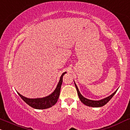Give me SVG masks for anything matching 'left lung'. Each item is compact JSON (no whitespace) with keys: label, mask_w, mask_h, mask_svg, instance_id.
Listing matches in <instances>:
<instances>
[{"label":"left lung","mask_w":130,"mask_h":130,"mask_svg":"<svg viewBox=\"0 0 130 130\" xmlns=\"http://www.w3.org/2000/svg\"><path fill=\"white\" fill-rule=\"evenodd\" d=\"M75 87H76V90H77V94L79 96V99H80V101L82 102L84 104H85V105L88 106V107H103V106L105 105V104H107L109 101H110V99L113 97L114 95L115 94V93H116V91H116L115 92H114L111 95H110V96L107 97V98H104V99L100 100V101H92V100H90L87 99V98H84V96L81 94L80 91H79V89H78L77 85L75 84Z\"/></svg>","instance_id":"1"}]
</instances>
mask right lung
<instances>
[{
	"instance_id": "obj_1",
	"label": "right lung",
	"mask_w": 130,
	"mask_h": 130,
	"mask_svg": "<svg viewBox=\"0 0 130 130\" xmlns=\"http://www.w3.org/2000/svg\"><path fill=\"white\" fill-rule=\"evenodd\" d=\"M65 73H66V72H65L62 74L60 78V80H59L55 90L49 96L42 98L29 99V98L23 96L22 95H21L19 93H18V94L19 95L22 100H23L25 102H26L28 105L33 108L38 109V110H43V109H46L51 107L54 105L56 104V103L57 102V100L59 99V95H60L61 85H62V81H63V76Z\"/></svg>"
}]
</instances>
